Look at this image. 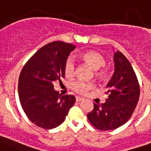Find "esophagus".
Masks as SVG:
<instances>
[{
    "mask_svg": "<svg viewBox=\"0 0 151 151\" xmlns=\"http://www.w3.org/2000/svg\"><path fill=\"white\" fill-rule=\"evenodd\" d=\"M82 100H84L83 98H81V97H76V101H81Z\"/></svg>",
    "mask_w": 151,
    "mask_h": 151,
    "instance_id": "obj_1",
    "label": "esophagus"
}]
</instances>
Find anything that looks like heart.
<instances>
[{"label":"heart","instance_id":"heart-1","mask_svg":"<svg viewBox=\"0 0 151 151\" xmlns=\"http://www.w3.org/2000/svg\"><path fill=\"white\" fill-rule=\"evenodd\" d=\"M81 58L86 62L90 65L93 70H98L100 68L103 67L106 64V60L104 57L97 51L94 50H89L84 52L81 54ZM64 72L66 77H72L75 73V61L72 58H69L65 62ZM106 72L101 70L98 72L100 76L105 75ZM93 86L92 82H87L82 80H76L71 83V88L73 91L78 93H85L88 90H90Z\"/></svg>","mask_w":151,"mask_h":151}]
</instances>
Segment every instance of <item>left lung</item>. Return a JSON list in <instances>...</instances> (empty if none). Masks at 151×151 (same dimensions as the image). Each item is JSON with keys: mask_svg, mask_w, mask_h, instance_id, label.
<instances>
[{"mask_svg": "<svg viewBox=\"0 0 151 151\" xmlns=\"http://www.w3.org/2000/svg\"><path fill=\"white\" fill-rule=\"evenodd\" d=\"M114 72L108 82L105 103H93L87 118L100 130L117 129L126 123L138 104L140 89L134 70L120 51L114 54Z\"/></svg>", "mask_w": 151, "mask_h": 151, "instance_id": "1", "label": "left lung"}]
</instances>
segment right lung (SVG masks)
Masks as SVG:
<instances>
[{
  "mask_svg": "<svg viewBox=\"0 0 151 151\" xmlns=\"http://www.w3.org/2000/svg\"><path fill=\"white\" fill-rule=\"evenodd\" d=\"M75 49L72 44L53 41L37 51L23 67L18 81L20 102L36 126L50 129L60 126L75 103L73 95L59 94L53 81L64 78L65 62Z\"/></svg>",
  "mask_w": 151,
  "mask_h": 151,
  "instance_id": "obj_1",
  "label": "right lung"
}]
</instances>
